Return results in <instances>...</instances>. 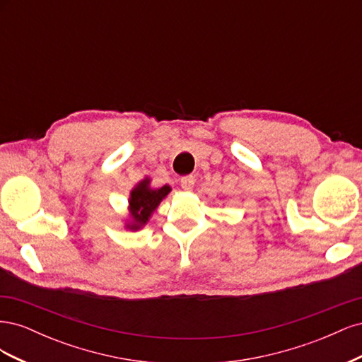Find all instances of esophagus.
<instances>
[{"label":"esophagus","instance_id":"1","mask_svg":"<svg viewBox=\"0 0 362 362\" xmlns=\"http://www.w3.org/2000/svg\"><path fill=\"white\" fill-rule=\"evenodd\" d=\"M193 185H194V177H192V175H187V177L181 178V187L184 190H187V192L192 190Z\"/></svg>","mask_w":362,"mask_h":362}]
</instances>
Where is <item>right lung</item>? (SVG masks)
<instances>
[{
	"mask_svg": "<svg viewBox=\"0 0 362 362\" xmlns=\"http://www.w3.org/2000/svg\"><path fill=\"white\" fill-rule=\"evenodd\" d=\"M149 182L151 181L145 178L131 192L129 213L133 216V222L127 225L129 229H139L144 226L149 221L152 211L156 210L163 198H166L170 192L169 185H163L161 189H151Z\"/></svg>",
	"mask_w": 362,
	"mask_h": 362,
	"instance_id": "obj_1",
	"label": "right lung"
}]
</instances>
